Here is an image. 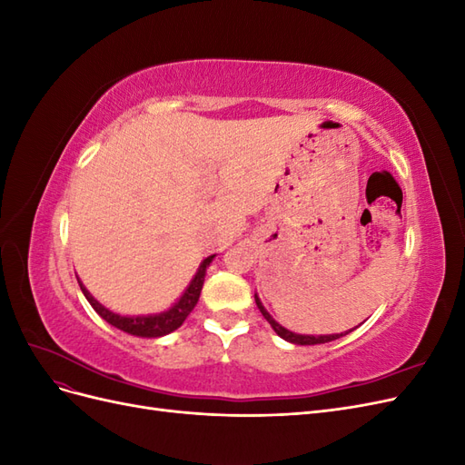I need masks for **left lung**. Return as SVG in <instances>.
Masks as SVG:
<instances>
[{"label": "left lung", "mask_w": 465, "mask_h": 465, "mask_svg": "<svg viewBox=\"0 0 465 465\" xmlns=\"http://www.w3.org/2000/svg\"><path fill=\"white\" fill-rule=\"evenodd\" d=\"M254 299H256V304H258V308H260L262 316L272 323V328L275 330V333L283 337L285 341H291V343H294V345H318V343H328V341H333V340H337V337H341V335L347 333V331H345V333H333V335H301V333H292V331L285 330L283 326H279V323H277L270 314H267V311L262 306V302H260V299H258V294H256Z\"/></svg>", "instance_id": "obj_1"}]
</instances>
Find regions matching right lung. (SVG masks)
Returning <instances> with one entry per match:
<instances>
[{
	"label": "right lung",
	"mask_w": 465,
	"mask_h": 465,
	"mask_svg": "<svg viewBox=\"0 0 465 465\" xmlns=\"http://www.w3.org/2000/svg\"><path fill=\"white\" fill-rule=\"evenodd\" d=\"M211 260H213V256H209L202 262L198 273H195V277L192 279L190 287L186 289L184 294H182L180 301L171 308V311H166L163 314H154V316H134V318H130V316H120V314L110 312L108 308H104L101 302L91 297V292L85 287H83L79 279L77 281H79V287H81L83 294H85V299L94 308L96 314H101L108 323H112V326L125 331V333L139 335V337H161V335H166V333L178 330L182 323H184V320L188 318V314L193 311V306L198 304L200 292H202V287H203V279H205V270H207V265L211 263Z\"/></svg>",
	"instance_id": "right-lung-1"
}]
</instances>
